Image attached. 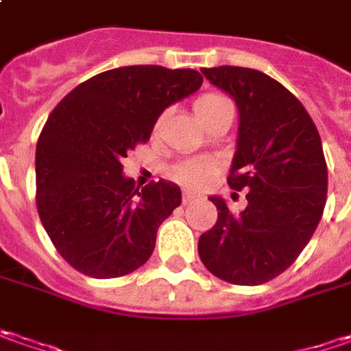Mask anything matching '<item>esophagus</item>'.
<instances>
[{
    "label": "esophagus",
    "instance_id": "obj_1",
    "mask_svg": "<svg viewBox=\"0 0 351 351\" xmlns=\"http://www.w3.org/2000/svg\"><path fill=\"white\" fill-rule=\"evenodd\" d=\"M196 199V194H192V192H184L182 194V204H192Z\"/></svg>",
    "mask_w": 351,
    "mask_h": 351
}]
</instances>
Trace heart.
I'll return each instance as SVG.
<instances>
[{
  "mask_svg": "<svg viewBox=\"0 0 351 351\" xmlns=\"http://www.w3.org/2000/svg\"><path fill=\"white\" fill-rule=\"evenodd\" d=\"M231 101L221 95V93H204L194 101V112L199 120L204 122L206 118H210L213 112H217L221 106L229 104ZM213 173V165L206 159H194V161H186L176 169V176L180 182H184L188 186H199L206 184L210 180Z\"/></svg>",
  "mask_w": 351,
  "mask_h": 351,
  "instance_id": "obj_1",
  "label": "heart"
}]
</instances>
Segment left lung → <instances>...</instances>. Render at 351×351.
I'll return each mask as SVG.
<instances>
[{"mask_svg": "<svg viewBox=\"0 0 351 351\" xmlns=\"http://www.w3.org/2000/svg\"><path fill=\"white\" fill-rule=\"evenodd\" d=\"M239 108L237 152L227 184L248 190L247 208L229 212L212 196L217 221L198 241L204 266L235 285H260L285 272L319 225L328 171L319 130L282 83L258 69L204 67Z\"/></svg>", "mask_w": 351, "mask_h": 351, "instance_id": "1", "label": "left lung"}]
</instances>
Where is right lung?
<instances>
[{
	"label": "right lung",
	"instance_id": "add662e5",
	"mask_svg": "<svg viewBox=\"0 0 351 351\" xmlns=\"http://www.w3.org/2000/svg\"><path fill=\"white\" fill-rule=\"evenodd\" d=\"M194 69L126 66L83 81L58 103L36 143V208L71 268L108 280L143 266L180 188H139L122 159L145 143L167 106L196 93Z\"/></svg>",
	"mask_w": 351,
	"mask_h": 351
}]
</instances>
